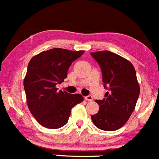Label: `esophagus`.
Wrapping results in <instances>:
<instances>
[{
    "instance_id": "34e87169",
    "label": "esophagus",
    "mask_w": 159,
    "mask_h": 159,
    "mask_svg": "<svg viewBox=\"0 0 159 159\" xmlns=\"http://www.w3.org/2000/svg\"><path fill=\"white\" fill-rule=\"evenodd\" d=\"M85 100H87V101H93V97L92 96H87V97H85Z\"/></svg>"
}]
</instances>
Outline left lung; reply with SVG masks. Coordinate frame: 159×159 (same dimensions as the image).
Returning a JSON list of instances; mask_svg holds the SVG:
<instances>
[{
	"label": "left lung",
	"mask_w": 159,
	"mask_h": 159,
	"mask_svg": "<svg viewBox=\"0 0 159 159\" xmlns=\"http://www.w3.org/2000/svg\"><path fill=\"white\" fill-rule=\"evenodd\" d=\"M102 70L103 86L109 88L100 106L91 116L94 125L103 131L119 129L126 124L134 110L140 93L134 67L131 62L110 51L91 52Z\"/></svg>",
	"instance_id": "left-lung-1"
}]
</instances>
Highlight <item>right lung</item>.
Masks as SVG:
<instances>
[{
	"mask_svg": "<svg viewBox=\"0 0 159 159\" xmlns=\"http://www.w3.org/2000/svg\"><path fill=\"white\" fill-rule=\"evenodd\" d=\"M84 51L55 48L33 56L24 79L28 109L42 126L57 129L68 122L72 108L83 101L81 94L57 90L73 61Z\"/></svg>",
	"mask_w": 159,
	"mask_h": 159,
	"instance_id": "add662e5",
	"label": "right lung"
}]
</instances>
